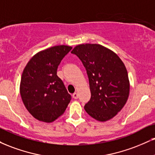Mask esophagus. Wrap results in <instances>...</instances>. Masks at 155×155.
Returning <instances> with one entry per match:
<instances>
[{"label": "esophagus", "mask_w": 155, "mask_h": 155, "mask_svg": "<svg viewBox=\"0 0 155 155\" xmlns=\"http://www.w3.org/2000/svg\"><path fill=\"white\" fill-rule=\"evenodd\" d=\"M72 97H73V98L76 100V99H78V97H79V94H78L77 93H74V94H73Z\"/></svg>", "instance_id": "1"}]
</instances>
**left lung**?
<instances>
[{
  "instance_id": "1",
  "label": "left lung",
  "mask_w": 155,
  "mask_h": 155,
  "mask_svg": "<svg viewBox=\"0 0 155 155\" xmlns=\"http://www.w3.org/2000/svg\"><path fill=\"white\" fill-rule=\"evenodd\" d=\"M71 53L81 60L89 78L91 98L84 106L86 112L102 122L113 118L129 95L130 84L124 63L114 52L99 44L79 45Z\"/></svg>"
}]
</instances>
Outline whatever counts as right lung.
I'll return each instance as SVG.
<instances>
[{
    "label": "right lung",
    "mask_w": 155,
    "mask_h": 155,
    "mask_svg": "<svg viewBox=\"0 0 155 155\" xmlns=\"http://www.w3.org/2000/svg\"><path fill=\"white\" fill-rule=\"evenodd\" d=\"M72 49L58 45L39 52L25 66L20 83V94L29 113L38 120L51 123L62 115L71 100L57 69Z\"/></svg>",
    "instance_id": "1"
}]
</instances>
